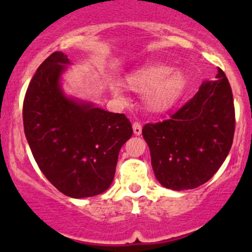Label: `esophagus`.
Here are the masks:
<instances>
[{"label": "esophagus", "instance_id": "esophagus-1", "mask_svg": "<svg viewBox=\"0 0 252 252\" xmlns=\"http://www.w3.org/2000/svg\"><path fill=\"white\" fill-rule=\"evenodd\" d=\"M133 130H134V134H135V135H140L141 130H142V126H141V124L139 123V122H134V123H133Z\"/></svg>", "mask_w": 252, "mask_h": 252}]
</instances>
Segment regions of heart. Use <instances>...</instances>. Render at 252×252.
Instances as JSON below:
<instances>
[{"mask_svg": "<svg viewBox=\"0 0 252 252\" xmlns=\"http://www.w3.org/2000/svg\"><path fill=\"white\" fill-rule=\"evenodd\" d=\"M126 83L138 93H147L146 103L150 110L164 111L173 105L182 93L184 77L164 65H152L131 73L126 78ZM111 90L118 97L123 94L119 84H113Z\"/></svg>", "mask_w": 252, "mask_h": 252, "instance_id": "heart-1", "label": "heart"}]
</instances>
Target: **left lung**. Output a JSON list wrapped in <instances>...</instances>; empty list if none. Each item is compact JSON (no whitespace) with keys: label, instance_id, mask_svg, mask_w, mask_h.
Returning a JSON list of instances; mask_svg holds the SVG:
<instances>
[{"label":"left lung","instance_id":"1","mask_svg":"<svg viewBox=\"0 0 252 252\" xmlns=\"http://www.w3.org/2000/svg\"><path fill=\"white\" fill-rule=\"evenodd\" d=\"M217 80L206 81L183 107L142 128L157 180L168 189L205 184L227 158L235 130L232 88L218 68Z\"/></svg>","mask_w":252,"mask_h":252}]
</instances>
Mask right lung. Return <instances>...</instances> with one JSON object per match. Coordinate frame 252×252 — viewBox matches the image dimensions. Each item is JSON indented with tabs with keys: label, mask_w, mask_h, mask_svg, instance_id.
<instances>
[{
	"label": "right lung",
	"mask_w": 252,
	"mask_h": 252,
	"mask_svg": "<svg viewBox=\"0 0 252 252\" xmlns=\"http://www.w3.org/2000/svg\"><path fill=\"white\" fill-rule=\"evenodd\" d=\"M65 64L67 55L56 51L37 68L23 102L24 133L53 187L74 199L96 196L112 184L133 128L126 114L65 97L60 86Z\"/></svg>",
	"instance_id": "1"
}]
</instances>
